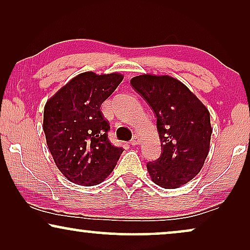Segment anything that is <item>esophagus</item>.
Segmentation results:
<instances>
[{
  "mask_svg": "<svg viewBox=\"0 0 250 250\" xmlns=\"http://www.w3.org/2000/svg\"><path fill=\"white\" fill-rule=\"evenodd\" d=\"M129 143H131L132 146H136V145H139V143H140V139H139L138 136H136V135H134V136H133V138H132L131 141H129Z\"/></svg>",
  "mask_w": 250,
  "mask_h": 250,
  "instance_id": "esophagus-1",
  "label": "esophagus"
}]
</instances>
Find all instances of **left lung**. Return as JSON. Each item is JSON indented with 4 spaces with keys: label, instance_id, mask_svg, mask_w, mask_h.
<instances>
[{
    "label": "left lung",
    "instance_id": "1",
    "mask_svg": "<svg viewBox=\"0 0 250 250\" xmlns=\"http://www.w3.org/2000/svg\"><path fill=\"white\" fill-rule=\"evenodd\" d=\"M131 85L157 118L162 153L146 163L150 176L164 189L184 186L200 172L209 152L213 129L208 109L170 76L140 75Z\"/></svg>",
    "mask_w": 250,
    "mask_h": 250
}]
</instances>
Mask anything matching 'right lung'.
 Wrapping results in <instances>:
<instances>
[{
	"label": "right lung",
	"mask_w": 250,
	"mask_h": 250,
	"mask_svg": "<svg viewBox=\"0 0 250 250\" xmlns=\"http://www.w3.org/2000/svg\"><path fill=\"white\" fill-rule=\"evenodd\" d=\"M123 75H77L44 107L43 131L54 163L70 182L92 187L112 172L123 152L108 139L110 125L100 111Z\"/></svg>",
	"instance_id": "1"
}]
</instances>
